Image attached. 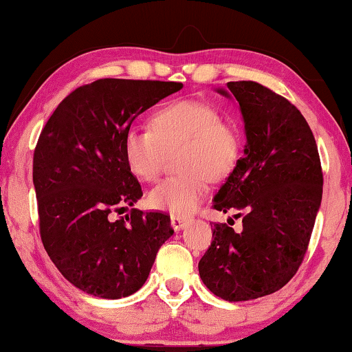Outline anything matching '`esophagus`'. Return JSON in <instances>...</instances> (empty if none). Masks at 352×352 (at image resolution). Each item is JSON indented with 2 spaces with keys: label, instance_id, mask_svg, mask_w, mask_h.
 <instances>
[{
  "label": "esophagus",
  "instance_id": "34e87169",
  "mask_svg": "<svg viewBox=\"0 0 352 352\" xmlns=\"http://www.w3.org/2000/svg\"><path fill=\"white\" fill-rule=\"evenodd\" d=\"M187 224L186 218H181V216H171V228L175 230H181Z\"/></svg>",
  "mask_w": 352,
  "mask_h": 352
}]
</instances>
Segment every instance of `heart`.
<instances>
[{
  "label": "heart",
  "mask_w": 352,
  "mask_h": 352,
  "mask_svg": "<svg viewBox=\"0 0 352 352\" xmlns=\"http://www.w3.org/2000/svg\"><path fill=\"white\" fill-rule=\"evenodd\" d=\"M176 153L179 175L166 177L148 192L152 208L175 216L194 211L208 192L210 177L224 179L237 165L242 141L234 126L223 122L213 105L176 100L158 109L152 129L131 126L123 138L129 171L142 181H155L168 155Z\"/></svg>",
  "instance_id": "obj_1"
}]
</instances>
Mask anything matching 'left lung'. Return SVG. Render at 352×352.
<instances>
[{
	"label": "left lung",
	"instance_id": "8db88e82",
	"mask_svg": "<svg viewBox=\"0 0 352 352\" xmlns=\"http://www.w3.org/2000/svg\"><path fill=\"white\" fill-rule=\"evenodd\" d=\"M245 123L243 155L214 195V210L242 218L214 223L200 278L226 301L280 290L305 258L322 201V166L309 124L292 102L256 81H229Z\"/></svg>",
	"mask_w": 352,
	"mask_h": 352
}]
</instances>
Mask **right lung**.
<instances>
[{
	"label": "right lung",
	"mask_w": 352,
	"mask_h": 352,
	"mask_svg": "<svg viewBox=\"0 0 352 352\" xmlns=\"http://www.w3.org/2000/svg\"><path fill=\"white\" fill-rule=\"evenodd\" d=\"M182 88L176 81L102 78L57 105L33 153L40 234L72 285L118 300L146 283L170 216L131 208L142 189L124 162L123 138L138 115Z\"/></svg>",
	"instance_id": "right-lung-1"
}]
</instances>
